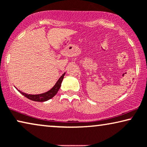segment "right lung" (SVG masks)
Segmentation results:
<instances>
[{
  "instance_id": "add662e5",
  "label": "right lung",
  "mask_w": 147,
  "mask_h": 147,
  "mask_svg": "<svg viewBox=\"0 0 147 147\" xmlns=\"http://www.w3.org/2000/svg\"><path fill=\"white\" fill-rule=\"evenodd\" d=\"M65 74V73L59 78V79L58 80V81L57 82V83L55 84V86H54L50 90L45 92V93L39 94H28L24 93V92H21L19 90H18V92H20L22 95H24V96L31 100L37 101V102H44V101H47L49 100V99L52 98L57 93V92L59 91V88L61 86V82L63 81Z\"/></svg>"
}]
</instances>
